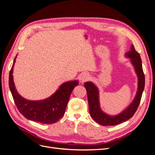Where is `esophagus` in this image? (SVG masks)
I'll list each match as a JSON object with an SVG mask.
<instances>
[{"mask_svg": "<svg viewBox=\"0 0 155 155\" xmlns=\"http://www.w3.org/2000/svg\"><path fill=\"white\" fill-rule=\"evenodd\" d=\"M89 79H90V75L88 73H83L79 77V81L83 83L89 80Z\"/></svg>", "mask_w": 155, "mask_h": 155, "instance_id": "1", "label": "esophagus"}]
</instances>
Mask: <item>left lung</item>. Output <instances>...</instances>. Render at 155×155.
I'll return each mask as SVG.
<instances>
[{
    "label": "left lung",
    "mask_w": 155,
    "mask_h": 155,
    "mask_svg": "<svg viewBox=\"0 0 155 155\" xmlns=\"http://www.w3.org/2000/svg\"><path fill=\"white\" fill-rule=\"evenodd\" d=\"M126 55L127 57L130 58L131 63L137 74L138 78V87L137 95H136L133 101L121 114L117 116H110L104 113L100 107L99 97H98L99 92H98L97 87L91 82H86L84 83V87H85L87 92L90 115L95 120L96 122L101 125H116L129 120L132 118L137 111L140 100H141L145 87V76L142 68L141 58H140L139 53L136 51L133 45L131 46L130 51H129L128 53H126Z\"/></svg>",
    "instance_id": "1"
}]
</instances>
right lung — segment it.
Segmentation results:
<instances>
[{"label":"right lung","instance_id":"obj_1","mask_svg":"<svg viewBox=\"0 0 155 155\" xmlns=\"http://www.w3.org/2000/svg\"><path fill=\"white\" fill-rule=\"evenodd\" d=\"M14 59L9 76V87L17 109L26 119L41 124H52L63 117L70 96L78 81H71L62 84L54 94L41 101H29L22 97L17 92L13 80Z\"/></svg>","mask_w":155,"mask_h":155}]
</instances>
